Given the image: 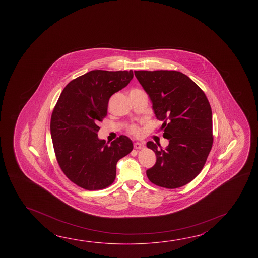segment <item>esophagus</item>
<instances>
[{
  "mask_svg": "<svg viewBox=\"0 0 258 258\" xmlns=\"http://www.w3.org/2000/svg\"><path fill=\"white\" fill-rule=\"evenodd\" d=\"M143 148V143H140V142H136V143H134V148H136V149H141V148Z\"/></svg>",
  "mask_w": 258,
  "mask_h": 258,
  "instance_id": "esophagus-1",
  "label": "esophagus"
}]
</instances>
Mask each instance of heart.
Listing matches in <instances>:
<instances>
[{"mask_svg":"<svg viewBox=\"0 0 258 258\" xmlns=\"http://www.w3.org/2000/svg\"><path fill=\"white\" fill-rule=\"evenodd\" d=\"M131 131L132 132V133H135V134H138V133L140 132L139 128H138L137 127H135V126H132V127H131Z\"/></svg>","mask_w":258,"mask_h":258,"instance_id":"b5f03b06","label":"heart"}]
</instances>
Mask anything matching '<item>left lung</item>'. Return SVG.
Returning a JSON list of instances; mask_svg holds the SVG:
<instances>
[{
	"mask_svg": "<svg viewBox=\"0 0 258 258\" xmlns=\"http://www.w3.org/2000/svg\"><path fill=\"white\" fill-rule=\"evenodd\" d=\"M135 76L152 102L156 118L163 122V137L169 140L165 149L152 141L147 143L156 156L155 165L147 170L148 178L168 189L185 185L202 171L212 147L210 102L182 73L140 70Z\"/></svg>",
	"mask_w": 258,
	"mask_h": 258,
	"instance_id": "left-lung-1",
	"label": "left lung"
}]
</instances>
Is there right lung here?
I'll list each match as a JSON object with an SVG mask.
<instances>
[{"label":"right lung","mask_w":258,"mask_h":258,"mask_svg":"<svg viewBox=\"0 0 258 258\" xmlns=\"http://www.w3.org/2000/svg\"><path fill=\"white\" fill-rule=\"evenodd\" d=\"M132 78V70H93L71 81L60 94L51 116V138L60 168L76 185L89 190L110 185L118 161L132 151L127 136L109 144L97 134L110 96Z\"/></svg>","instance_id":"right-lung-1"}]
</instances>
